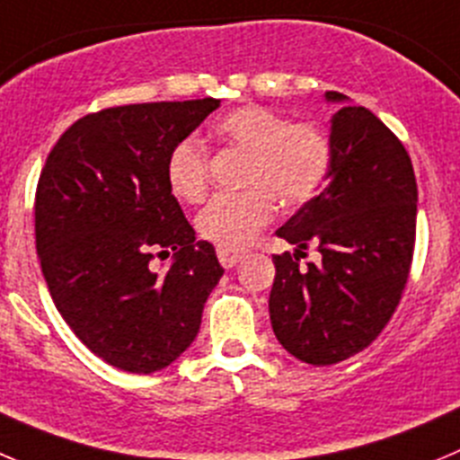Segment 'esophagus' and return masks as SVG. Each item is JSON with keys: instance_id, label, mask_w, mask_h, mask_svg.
<instances>
[{"instance_id": "obj_1", "label": "esophagus", "mask_w": 460, "mask_h": 460, "mask_svg": "<svg viewBox=\"0 0 460 460\" xmlns=\"http://www.w3.org/2000/svg\"><path fill=\"white\" fill-rule=\"evenodd\" d=\"M244 256V252L234 250V247H217V259H220L222 268H235L240 263V259Z\"/></svg>"}]
</instances>
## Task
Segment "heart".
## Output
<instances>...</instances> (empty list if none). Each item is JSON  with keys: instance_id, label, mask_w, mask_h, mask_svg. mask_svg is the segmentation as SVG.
I'll return each instance as SVG.
<instances>
[{"instance_id": "heart-1", "label": "heart", "mask_w": 460, "mask_h": 460, "mask_svg": "<svg viewBox=\"0 0 460 460\" xmlns=\"http://www.w3.org/2000/svg\"><path fill=\"white\" fill-rule=\"evenodd\" d=\"M216 136L231 149L247 154L235 195H216L197 216V231L220 247L250 243L270 222L274 197L283 206L311 199L327 181L332 140L317 124L281 118L263 106H243L216 124ZM167 183L179 199L199 201L208 186V152L197 138H186L167 156Z\"/></svg>"}]
</instances>
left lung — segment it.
<instances>
[{"label":"left lung","instance_id":"8db88e82","mask_svg":"<svg viewBox=\"0 0 460 460\" xmlns=\"http://www.w3.org/2000/svg\"><path fill=\"white\" fill-rule=\"evenodd\" d=\"M329 119L327 188L290 217L279 238L295 254L274 256L270 320L277 341L311 366H333L366 349L397 308L415 244L418 186L397 136L372 111L324 93ZM308 243L317 264L298 265Z\"/></svg>","mask_w":460,"mask_h":460}]
</instances>
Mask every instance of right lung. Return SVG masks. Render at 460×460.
<instances>
[{"instance_id":"add662e5","label":"right lung","mask_w":460,"mask_h":460,"mask_svg":"<svg viewBox=\"0 0 460 460\" xmlns=\"http://www.w3.org/2000/svg\"><path fill=\"white\" fill-rule=\"evenodd\" d=\"M220 100L154 102L76 119L36 190V250L51 299L93 354L152 375L195 341L225 274L167 183V156ZM172 254L165 270L151 259Z\"/></svg>"}]
</instances>
